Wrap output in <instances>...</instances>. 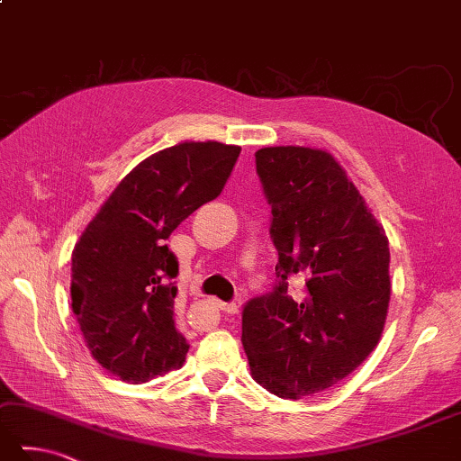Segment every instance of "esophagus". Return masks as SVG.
Returning a JSON list of instances; mask_svg holds the SVG:
<instances>
[{
  "instance_id": "esophagus-1",
  "label": "esophagus",
  "mask_w": 461,
  "mask_h": 461,
  "mask_svg": "<svg viewBox=\"0 0 461 461\" xmlns=\"http://www.w3.org/2000/svg\"><path fill=\"white\" fill-rule=\"evenodd\" d=\"M219 307H221L224 312H229V315H237V312H239V305H237V303H219Z\"/></svg>"
}]
</instances>
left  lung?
I'll use <instances>...</instances> for the list:
<instances>
[{
  "mask_svg": "<svg viewBox=\"0 0 461 461\" xmlns=\"http://www.w3.org/2000/svg\"><path fill=\"white\" fill-rule=\"evenodd\" d=\"M279 263L271 293L242 309L250 375L285 399L325 392L375 349L387 319L389 242L331 154L305 146L255 152ZM306 276L303 299L288 279Z\"/></svg>",
  "mask_w": 461,
  "mask_h": 461,
  "instance_id": "1",
  "label": "left lung"
}]
</instances>
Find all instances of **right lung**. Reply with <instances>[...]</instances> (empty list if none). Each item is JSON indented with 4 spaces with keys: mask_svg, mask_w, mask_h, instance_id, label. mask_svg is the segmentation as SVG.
<instances>
[{
    "mask_svg": "<svg viewBox=\"0 0 461 461\" xmlns=\"http://www.w3.org/2000/svg\"><path fill=\"white\" fill-rule=\"evenodd\" d=\"M240 146L180 142L142 160L114 188L72 253V311L100 366L128 384L180 367L178 260L167 239L222 193Z\"/></svg>",
    "mask_w": 461,
    "mask_h": 461,
    "instance_id": "1",
    "label": "right lung"
}]
</instances>
